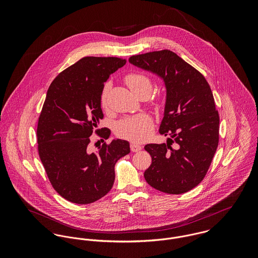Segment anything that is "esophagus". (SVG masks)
<instances>
[{
  "mask_svg": "<svg viewBox=\"0 0 258 258\" xmlns=\"http://www.w3.org/2000/svg\"><path fill=\"white\" fill-rule=\"evenodd\" d=\"M130 148H131V151H132V152H139V151L142 149V146L132 143V144L130 145Z\"/></svg>",
  "mask_w": 258,
  "mask_h": 258,
  "instance_id": "1",
  "label": "esophagus"
}]
</instances>
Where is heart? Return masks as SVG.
I'll return each mask as SVG.
<instances>
[{"label":"heart","instance_id":"heart-1","mask_svg":"<svg viewBox=\"0 0 258 258\" xmlns=\"http://www.w3.org/2000/svg\"><path fill=\"white\" fill-rule=\"evenodd\" d=\"M125 81L129 88L136 93L138 90L149 87L151 88V81L146 75L141 74H130L125 77ZM110 89V82H107L103 88L101 95L102 106L106 105L107 93ZM154 124L152 118L147 114H139L130 118H126L119 122L117 126V133L130 141L143 142L147 140L153 132Z\"/></svg>","mask_w":258,"mask_h":258}]
</instances>
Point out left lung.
I'll list each match as a JSON object with an SVG mask.
<instances>
[{
	"label": "left lung",
	"mask_w": 258,
	"mask_h": 258,
	"mask_svg": "<svg viewBox=\"0 0 258 258\" xmlns=\"http://www.w3.org/2000/svg\"><path fill=\"white\" fill-rule=\"evenodd\" d=\"M129 62L158 76L166 88L159 132L169 137L167 143L145 146L152 158L145 180L166 194L186 192L202 182L219 144L220 117L211 87L203 74L168 49L133 55Z\"/></svg>",
	"instance_id": "obj_1"
}]
</instances>
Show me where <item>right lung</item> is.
Masks as SVG:
<instances>
[{
	"instance_id": "1",
	"label": "right lung",
	"mask_w": 258,
	"mask_h": 258,
	"mask_svg": "<svg viewBox=\"0 0 258 258\" xmlns=\"http://www.w3.org/2000/svg\"><path fill=\"white\" fill-rule=\"evenodd\" d=\"M118 57L86 56L51 82L37 124L38 155L53 188L66 200L86 205L104 197L115 180L116 162L129 142L113 139L92 152L90 136L103 118L101 95L110 74L125 66ZM98 135L108 139L107 128Z\"/></svg>"
}]
</instances>
